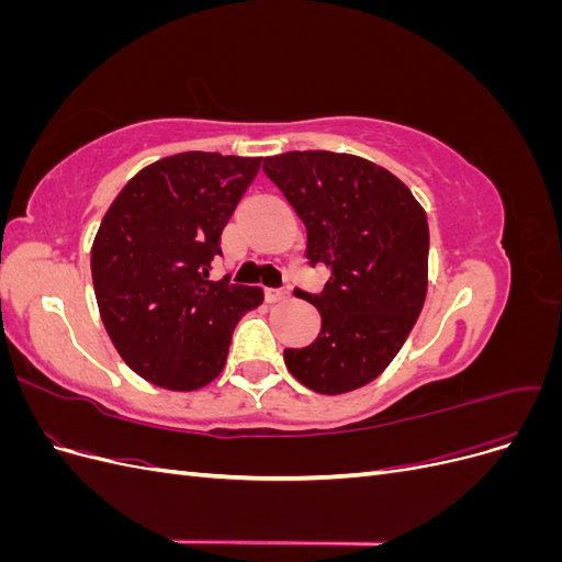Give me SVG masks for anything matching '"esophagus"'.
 <instances>
[{
    "label": "esophagus",
    "instance_id": "esophagus-1",
    "mask_svg": "<svg viewBox=\"0 0 562 562\" xmlns=\"http://www.w3.org/2000/svg\"><path fill=\"white\" fill-rule=\"evenodd\" d=\"M288 297H291V293H288L285 288H267V291H265V300H267L269 304L283 302V300H288Z\"/></svg>",
    "mask_w": 562,
    "mask_h": 562
}]
</instances>
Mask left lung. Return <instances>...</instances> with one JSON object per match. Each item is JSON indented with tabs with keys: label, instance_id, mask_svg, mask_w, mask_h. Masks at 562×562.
I'll return each instance as SVG.
<instances>
[{
	"label": "left lung",
	"instance_id": "8db88e82",
	"mask_svg": "<svg viewBox=\"0 0 562 562\" xmlns=\"http://www.w3.org/2000/svg\"><path fill=\"white\" fill-rule=\"evenodd\" d=\"M262 171L307 227V260L330 267L310 347L285 349L291 375L316 394H347L394 361L427 297L429 225L411 190L384 168L337 151H285Z\"/></svg>",
	"mask_w": 562,
	"mask_h": 562
}]
</instances>
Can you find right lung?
Returning <instances> with one entry per match:
<instances>
[{"label": "right lung", "mask_w": 562, "mask_h": 562, "mask_svg": "<svg viewBox=\"0 0 562 562\" xmlns=\"http://www.w3.org/2000/svg\"><path fill=\"white\" fill-rule=\"evenodd\" d=\"M262 159L182 151L149 164L112 201L91 248L100 318L147 382L194 391L225 368L232 333L260 307L258 285L211 281L220 234Z\"/></svg>", "instance_id": "right-lung-1"}]
</instances>
